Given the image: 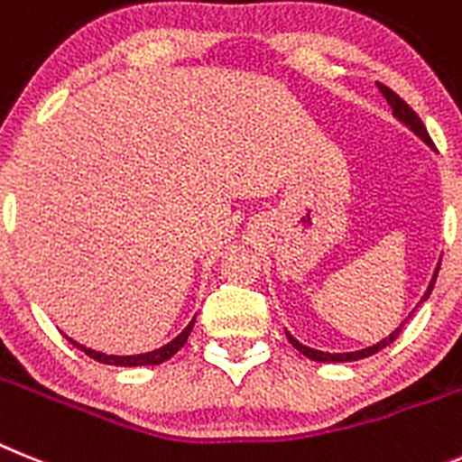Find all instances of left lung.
I'll list each match as a JSON object with an SVG mask.
<instances>
[{
  "mask_svg": "<svg viewBox=\"0 0 462 462\" xmlns=\"http://www.w3.org/2000/svg\"><path fill=\"white\" fill-rule=\"evenodd\" d=\"M376 86H379V83H376ZM379 90H381V95H383V97H386V102L391 104L393 116H395V118H398L404 127H409V130L414 132V134L419 136V139H423V142L428 143V146L435 148V143H432L430 134H428V130H425L423 120H420L419 116H416V111L411 109V106H409V104L404 102L402 97H400V95H395V92H393L391 88L379 86ZM439 263H442V258H439ZM439 263H437L435 274H432L430 283H428V288H425L423 298H420V302H419V304H423L425 300L430 298V292H432V288H435V281H437V272H439ZM419 304H416V307H419ZM411 314H414V311H411ZM411 314H409L407 319H404L402 323H400V326L391 332V335L383 337V339H381V342L372 344V346H367V348H360V351H348V353H328V351H316V348L304 346L302 342H298V339H295V337H292L291 332H286V337H288V342H291L292 346L298 348V351L302 353V356H307L309 360H316V363H351V360L370 358V356H374V353H379L381 348H386L388 344L395 342V339H398V335H400V330H402L404 323H407V320L411 319Z\"/></svg>",
  "mask_w": 462,
  "mask_h": 462,
  "instance_id": "left-lung-1",
  "label": "left lung"
}]
</instances>
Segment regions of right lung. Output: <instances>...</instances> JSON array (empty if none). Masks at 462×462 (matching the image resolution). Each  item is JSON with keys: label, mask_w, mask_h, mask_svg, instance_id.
<instances>
[{"label": "right lung", "mask_w": 462, "mask_h": 462, "mask_svg": "<svg viewBox=\"0 0 462 462\" xmlns=\"http://www.w3.org/2000/svg\"><path fill=\"white\" fill-rule=\"evenodd\" d=\"M192 326H195V319L188 323L186 328H183V332L179 337H174L170 344H164V346L155 348V351H148V353H136V356H109V353H102V351H95V348H88L83 346V344L74 342L71 337H67L71 344H74L76 348H81L86 356H90L92 360H97V363H104V365H116V367H142V365H160L164 363V360H170L171 356H174L179 348L183 346V344L188 342V335H190Z\"/></svg>", "instance_id": "right-lung-1"}]
</instances>
